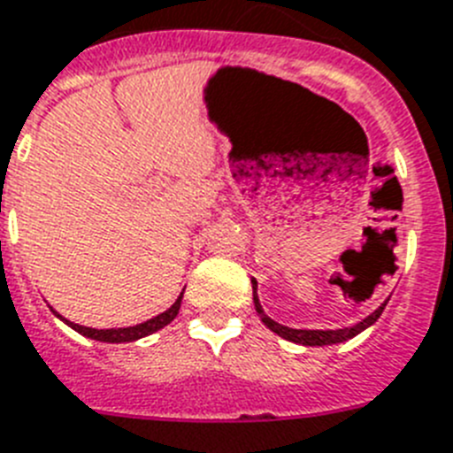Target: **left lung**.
<instances>
[{
	"label": "left lung",
	"instance_id": "1",
	"mask_svg": "<svg viewBox=\"0 0 453 453\" xmlns=\"http://www.w3.org/2000/svg\"><path fill=\"white\" fill-rule=\"evenodd\" d=\"M250 283H253V303H256V311L257 315H260V320L265 322L273 334H279L280 338H285V341H292V343H299V345H311V348H315V345L343 343V341L355 338L357 334H362L364 329H368V326L378 322V318L382 315V311H385L387 302H389V299H387L382 306H378L373 313L366 315L362 322H357V325L352 326H343V329H292V326L279 325V322H273L269 315H265V311H262L260 306V299H257V280L250 279Z\"/></svg>",
	"mask_w": 453,
	"mask_h": 453
}]
</instances>
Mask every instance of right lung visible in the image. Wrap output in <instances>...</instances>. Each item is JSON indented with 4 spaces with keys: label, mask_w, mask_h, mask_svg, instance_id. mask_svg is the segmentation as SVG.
Listing matches in <instances>:
<instances>
[{
    "label": "right lung",
    "mask_w": 453,
    "mask_h": 453,
    "mask_svg": "<svg viewBox=\"0 0 453 453\" xmlns=\"http://www.w3.org/2000/svg\"><path fill=\"white\" fill-rule=\"evenodd\" d=\"M181 297H184V292H181L180 297H177V302H174L168 311H163L161 315H156V318H151V320L140 322V325H135V326H117V329H91V326H82V325H75V322L66 320V318H62V315L57 313V311H55V315L59 318V320L66 322L71 329H75L78 334H82V336H87V338H94V341H101V343H131V341H138V338L150 336V334L158 332V329H163L165 325H170V322L177 318V313H180Z\"/></svg>",
    "instance_id": "add662e5"
}]
</instances>
